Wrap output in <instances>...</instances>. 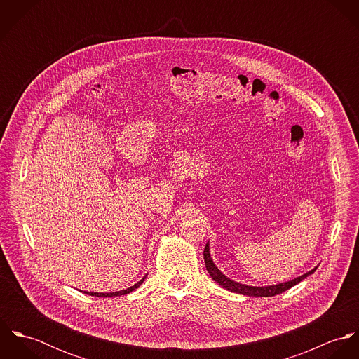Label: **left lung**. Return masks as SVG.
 <instances>
[{"instance_id": "1", "label": "left lung", "mask_w": 359, "mask_h": 359, "mask_svg": "<svg viewBox=\"0 0 359 359\" xmlns=\"http://www.w3.org/2000/svg\"><path fill=\"white\" fill-rule=\"evenodd\" d=\"M203 256H205V264L210 276L212 278V280H215L219 286H222L224 289L229 290V292H233V293H239V294H243V296H253V297H272V296H276V294H280L286 290H289L290 287H293L294 285L300 283L303 279H306L308 275L313 273L316 266L313 269H311L307 273L299 276V278H294L293 280H289V282H285V283H279V285H272V286H264V287H257V286H246V285H242V283H238L229 278H226L212 262V258L210 256V249H208V242L205 245V252H203Z\"/></svg>"}]
</instances>
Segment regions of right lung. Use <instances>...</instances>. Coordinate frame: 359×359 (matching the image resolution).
I'll return each instance as SVG.
<instances>
[{
  "mask_svg": "<svg viewBox=\"0 0 359 359\" xmlns=\"http://www.w3.org/2000/svg\"><path fill=\"white\" fill-rule=\"evenodd\" d=\"M145 280V278H142L140 282H137L134 286L126 289V290H120V292H114V293H94V292H84L86 294H90V296H95V297H116V296H123V294H128L131 293L133 290H135L138 286L142 285V282Z\"/></svg>",
  "mask_w": 359,
  "mask_h": 359,
  "instance_id": "right-lung-1",
  "label": "right lung"
}]
</instances>
